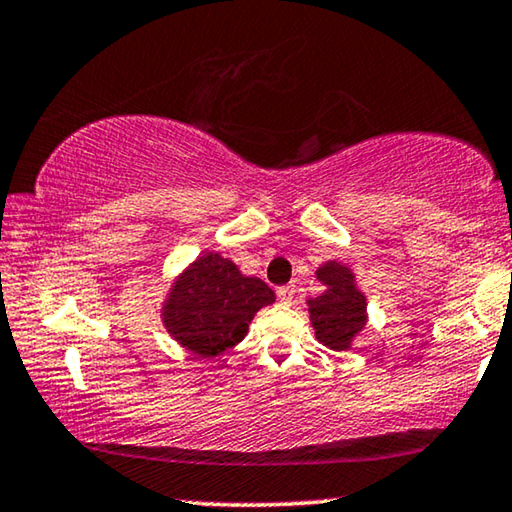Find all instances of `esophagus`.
<instances>
[{"label": "esophagus", "mask_w": 512, "mask_h": 512, "mask_svg": "<svg viewBox=\"0 0 512 512\" xmlns=\"http://www.w3.org/2000/svg\"><path fill=\"white\" fill-rule=\"evenodd\" d=\"M294 294H296L294 285H285V287L278 289V299H280L282 303H292V301H294Z\"/></svg>", "instance_id": "esophagus-1"}]
</instances>
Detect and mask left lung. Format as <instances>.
I'll use <instances>...</instances> for the list:
<instances>
[{
  "instance_id": "obj_1",
  "label": "left lung",
  "mask_w": 512,
  "mask_h": 512,
  "mask_svg": "<svg viewBox=\"0 0 512 512\" xmlns=\"http://www.w3.org/2000/svg\"><path fill=\"white\" fill-rule=\"evenodd\" d=\"M317 278L326 292L308 301L312 329L329 349H347L365 326V296L356 289L352 271L338 262L324 264Z\"/></svg>"
}]
</instances>
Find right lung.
I'll list each match as a JSON object with an SVG mask.
<instances>
[{
	"label": "right lung",
	"instance_id": "right-lung-1",
	"mask_svg": "<svg viewBox=\"0 0 512 512\" xmlns=\"http://www.w3.org/2000/svg\"><path fill=\"white\" fill-rule=\"evenodd\" d=\"M273 299L266 282L241 276L230 259L209 253L174 282L163 322L195 356L213 358L246 338L250 319Z\"/></svg>",
	"mask_w": 512,
	"mask_h": 512
}]
</instances>
